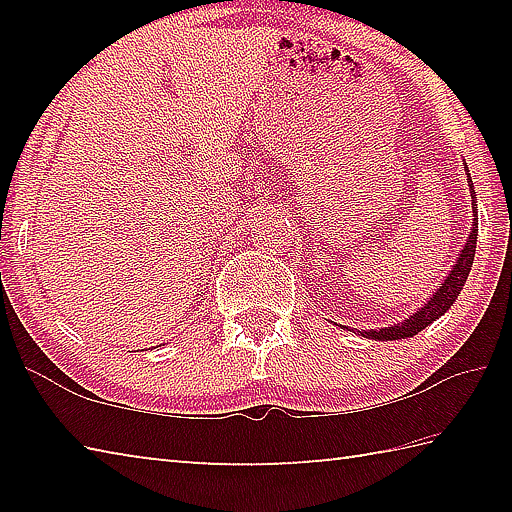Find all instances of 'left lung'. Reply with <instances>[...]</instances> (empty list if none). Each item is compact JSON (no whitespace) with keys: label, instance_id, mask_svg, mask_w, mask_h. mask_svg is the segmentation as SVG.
I'll list each match as a JSON object with an SVG mask.
<instances>
[{"label":"left lung","instance_id":"8db88e82","mask_svg":"<svg viewBox=\"0 0 512 512\" xmlns=\"http://www.w3.org/2000/svg\"><path fill=\"white\" fill-rule=\"evenodd\" d=\"M465 176H467V185H470V196H472V230L465 239V246L458 253L456 262L452 266V271L447 273L443 284L436 289L433 296L427 298V302L413 314L402 320V323H395L391 327H377V329H361L359 336L363 339H375V341H397V339H411L418 332H422L424 327H429L433 320H438L440 316H445L449 307L454 305L458 293L465 287L467 275L472 271V262H474V250H476V237H479V219H476V192H474V183L472 176L467 173V164H465Z\"/></svg>","mask_w":512,"mask_h":512}]
</instances>
